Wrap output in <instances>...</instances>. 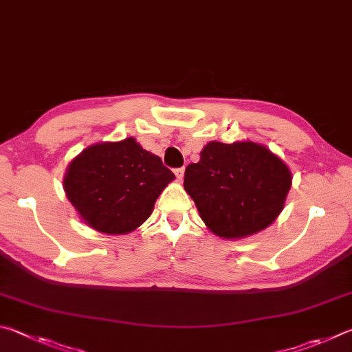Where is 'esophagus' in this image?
<instances>
[{
    "label": "esophagus",
    "instance_id": "1",
    "mask_svg": "<svg viewBox=\"0 0 352 352\" xmlns=\"http://www.w3.org/2000/svg\"><path fill=\"white\" fill-rule=\"evenodd\" d=\"M184 173H186V170H184V166H182V168H176V170H175V175H176V177H177V181H182Z\"/></svg>",
    "mask_w": 352,
    "mask_h": 352
}]
</instances>
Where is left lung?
Returning <instances> with one entry per match:
<instances>
[{
  "instance_id": "obj_1",
  "label": "left lung",
  "mask_w": 352,
  "mask_h": 352,
  "mask_svg": "<svg viewBox=\"0 0 352 352\" xmlns=\"http://www.w3.org/2000/svg\"><path fill=\"white\" fill-rule=\"evenodd\" d=\"M292 173L266 145L212 140L186 168L184 188L201 219L224 239H243L269 227L285 208Z\"/></svg>"
}]
</instances>
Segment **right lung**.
Returning <instances> with one entry per match:
<instances>
[{
    "label": "right lung",
    "instance_id": "1",
    "mask_svg": "<svg viewBox=\"0 0 352 352\" xmlns=\"http://www.w3.org/2000/svg\"><path fill=\"white\" fill-rule=\"evenodd\" d=\"M173 179L159 156L126 138L85 148L67 165L63 188L86 226L104 235H126L150 218Z\"/></svg>",
    "mask_w": 352,
    "mask_h": 352
}]
</instances>
